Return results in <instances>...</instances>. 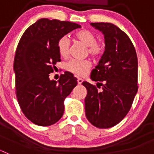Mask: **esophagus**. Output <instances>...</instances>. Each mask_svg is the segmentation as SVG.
<instances>
[{"label":"esophagus","mask_w":154,"mask_h":154,"mask_svg":"<svg viewBox=\"0 0 154 154\" xmlns=\"http://www.w3.org/2000/svg\"><path fill=\"white\" fill-rule=\"evenodd\" d=\"M82 82H83V79H81V78L77 79V82H78L79 85H81Z\"/></svg>","instance_id":"esophagus-1"}]
</instances>
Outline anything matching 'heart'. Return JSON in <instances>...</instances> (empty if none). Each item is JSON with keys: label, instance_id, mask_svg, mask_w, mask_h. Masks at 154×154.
I'll list each match as a JSON object with an SVG mask.
<instances>
[{"label": "heart", "instance_id": "b5f03b06", "mask_svg": "<svg viewBox=\"0 0 154 154\" xmlns=\"http://www.w3.org/2000/svg\"><path fill=\"white\" fill-rule=\"evenodd\" d=\"M75 38L85 47L88 48V52L92 56H99L104 51L105 45L102 42H96V36L89 30H82L75 35ZM69 41L67 37H62L58 42V51L61 57L68 58L69 55ZM91 66L89 61L71 60L65 65V69L70 72L77 75H84Z\"/></svg>", "mask_w": 154, "mask_h": 154}]
</instances>
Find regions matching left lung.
<instances>
[{
	"instance_id": "1",
	"label": "left lung",
	"mask_w": 154,
	"mask_h": 154,
	"mask_svg": "<svg viewBox=\"0 0 154 154\" xmlns=\"http://www.w3.org/2000/svg\"><path fill=\"white\" fill-rule=\"evenodd\" d=\"M104 35L105 51L92 69L90 78L97 87L83 82L86 88L87 119L96 127L106 129L120 122L131 108L137 92L138 61L130 38L111 23H91ZM100 85L97 86V84Z\"/></svg>"
}]
</instances>
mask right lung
I'll return each mask as SVG.
<instances>
[{"instance_id":"obj_1","label":"right lung","mask_w":154,"mask_h":154,"mask_svg":"<svg viewBox=\"0 0 154 154\" xmlns=\"http://www.w3.org/2000/svg\"><path fill=\"white\" fill-rule=\"evenodd\" d=\"M81 25L69 21L39 19L24 31L14 61L16 94L24 116L36 125L51 126L64 113V100L77 85L72 73L65 72L58 82L51 80L60 62L59 39Z\"/></svg>"}]
</instances>
